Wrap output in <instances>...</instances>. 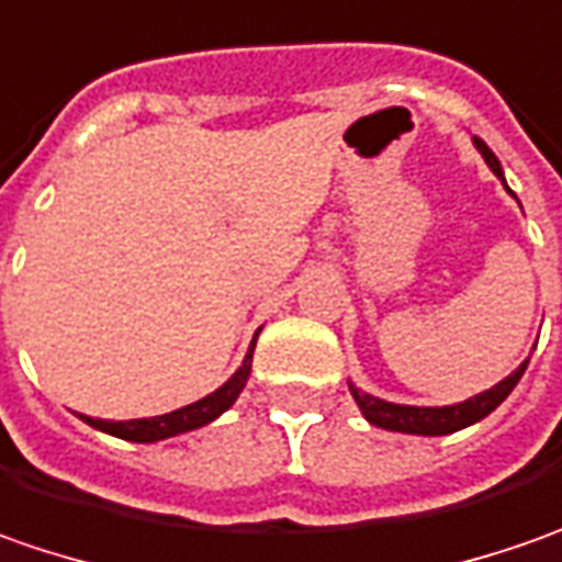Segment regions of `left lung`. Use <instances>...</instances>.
I'll use <instances>...</instances> for the list:
<instances>
[{
  "label": "left lung",
  "instance_id": "1",
  "mask_svg": "<svg viewBox=\"0 0 562 562\" xmlns=\"http://www.w3.org/2000/svg\"><path fill=\"white\" fill-rule=\"evenodd\" d=\"M475 148L482 151V158L488 161V167H492L494 173L501 177V183H504V170H501V161L494 158L492 148L485 146L482 139H475ZM526 367H529V360L519 363V370H513L510 376L504 379V382H497L494 389L470 397V401H463V404H451V407H407V404H389V401H379V397L360 392L355 385H351V395L358 401V407L363 411V416H367L373 426H379V429L407 432V436H448V432L467 429V426L479 423L482 416L492 414L494 407L510 395L513 385L522 379Z\"/></svg>",
  "mask_w": 562,
  "mask_h": 562
}]
</instances>
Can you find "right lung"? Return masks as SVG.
I'll use <instances>...</instances> for the list:
<instances>
[{"label":"right lung","instance_id":"add662e5","mask_svg":"<svg viewBox=\"0 0 562 562\" xmlns=\"http://www.w3.org/2000/svg\"><path fill=\"white\" fill-rule=\"evenodd\" d=\"M255 339H258V336H255ZM251 351H255V345L248 348V355H245L243 367L236 370V376L229 379V382H223L217 392H211V395L202 397V401L189 404V407H180V411H173V414L165 416H148V419H126V423L92 419V416H87V423L89 426H95V429H102V432H108V436L126 438V441H161V438L180 436V432H189V429L207 426V423L217 419L226 407H233V401H236L239 392L245 389V382L251 376Z\"/></svg>","mask_w":562,"mask_h":562}]
</instances>
